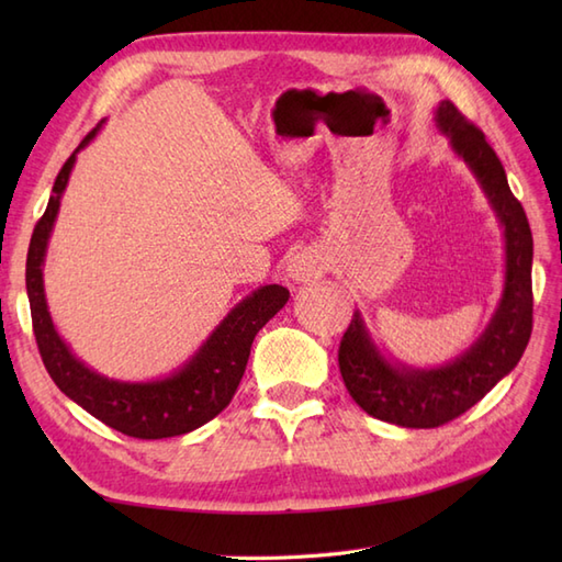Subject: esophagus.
I'll list each match as a JSON object with an SVG mask.
<instances>
[{
	"mask_svg": "<svg viewBox=\"0 0 562 562\" xmlns=\"http://www.w3.org/2000/svg\"><path fill=\"white\" fill-rule=\"evenodd\" d=\"M321 272H324V260L314 250H302V254L292 256L288 262V278L294 284L314 282L321 278Z\"/></svg>",
	"mask_w": 562,
	"mask_h": 562,
	"instance_id": "obj_1",
	"label": "esophagus"
}]
</instances>
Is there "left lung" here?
Returning a JSON list of instances; mask_svg holds the SVG:
<instances>
[{
    "mask_svg": "<svg viewBox=\"0 0 562 562\" xmlns=\"http://www.w3.org/2000/svg\"><path fill=\"white\" fill-rule=\"evenodd\" d=\"M435 125L469 166L491 202L505 238V284L491 324L469 350L441 367H411L381 352L360 312L340 340L345 386L364 413L401 427H439L479 403L521 360L531 338L533 238L521 202L512 195L503 164L451 101H441Z\"/></svg>",
    "mask_w": 562,
    "mask_h": 562,
    "instance_id": "8db88e82",
    "label": "left lung"
}]
</instances>
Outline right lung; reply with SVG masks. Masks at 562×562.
<instances>
[{
	"label": "right lung",
	"mask_w": 562,
	"mask_h": 562,
	"mask_svg": "<svg viewBox=\"0 0 562 562\" xmlns=\"http://www.w3.org/2000/svg\"><path fill=\"white\" fill-rule=\"evenodd\" d=\"M99 127H93L81 139V145L71 151V157L59 169L45 214L35 224L31 236L26 292L35 342H38L43 364L57 389L117 432L137 439H164L193 432L229 405L238 381L246 372L256 333L288 304L290 290L282 284H266V288L250 292L222 318V324L210 333V338L200 345L198 352L164 379L117 381L83 364L69 350V345L59 338L53 316L47 312L43 266L47 241H50L59 212V200H63L69 173L75 169L77 154L97 137Z\"/></svg>",
	"instance_id": "obj_1"
}]
</instances>
